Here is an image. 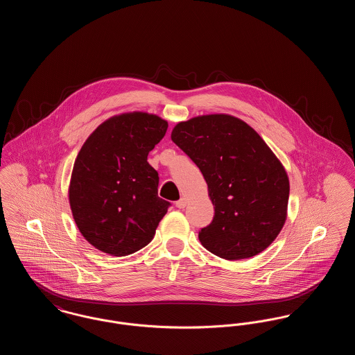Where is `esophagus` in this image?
<instances>
[{
    "label": "esophagus",
    "instance_id": "obj_1",
    "mask_svg": "<svg viewBox=\"0 0 355 355\" xmlns=\"http://www.w3.org/2000/svg\"><path fill=\"white\" fill-rule=\"evenodd\" d=\"M186 203H187L186 198H181V200H178V201L175 202V206H177L178 209H184L186 206Z\"/></svg>",
    "mask_w": 355,
    "mask_h": 355
}]
</instances>
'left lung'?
I'll list each match as a JSON object with an SVG mask.
<instances>
[{
  "mask_svg": "<svg viewBox=\"0 0 355 355\" xmlns=\"http://www.w3.org/2000/svg\"><path fill=\"white\" fill-rule=\"evenodd\" d=\"M171 141L200 168L214 205V218L198 238L217 257L236 261L263 252L287 216L286 170L266 142L229 114L180 122Z\"/></svg>",
  "mask_w": 355,
  "mask_h": 355,
  "instance_id": "8db88e82",
  "label": "left lung"
}]
</instances>
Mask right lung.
<instances>
[{
    "label": "right lung",
    "instance_id": "right-lung-1",
    "mask_svg": "<svg viewBox=\"0 0 355 355\" xmlns=\"http://www.w3.org/2000/svg\"><path fill=\"white\" fill-rule=\"evenodd\" d=\"M168 122L142 112L106 119L78 153L69 186L73 218L85 239L123 257L145 248L170 202L158 197V173L148 154Z\"/></svg>",
    "mask_w": 355,
    "mask_h": 355
}]
</instances>
